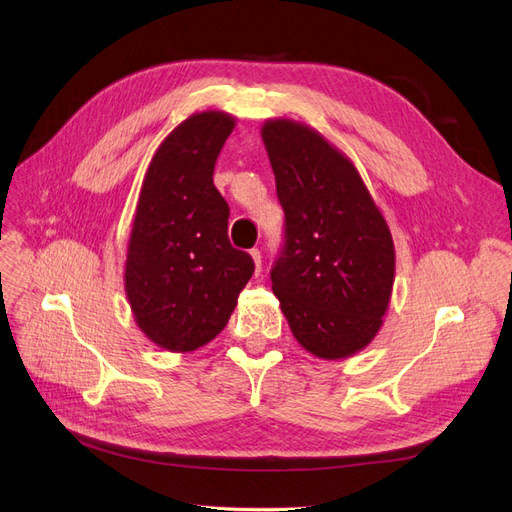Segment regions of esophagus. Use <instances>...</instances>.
Here are the masks:
<instances>
[{
	"label": "esophagus",
	"mask_w": 512,
	"mask_h": 512,
	"mask_svg": "<svg viewBox=\"0 0 512 512\" xmlns=\"http://www.w3.org/2000/svg\"><path fill=\"white\" fill-rule=\"evenodd\" d=\"M251 257H253V261H255V272L259 274V272H261V253H259V249H253V251H251Z\"/></svg>",
	"instance_id": "obj_1"
}]
</instances>
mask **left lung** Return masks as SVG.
Masks as SVG:
<instances>
[{"label":"left lung","mask_w":512,"mask_h":512,"mask_svg":"<svg viewBox=\"0 0 512 512\" xmlns=\"http://www.w3.org/2000/svg\"><path fill=\"white\" fill-rule=\"evenodd\" d=\"M261 139L285 208V249L272 291L297 342L337 361L382 329L394 285V242L356 166L314 128L274 118Z\"/></svg>","instance_id":"obj_1"}]
</instances>
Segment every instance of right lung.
<instances>
[{
	"mask_svg": "<svg viewBox=\"0 0 512 512\" xmlns=\"http://www.w3.org/2000/svg\"><path fill=\"white\" fill-rule=\"evenodd\" d=\"M234 126L225 111L189 116L160 143L141 185L124 289L139 329L168 352L215 339L255 270L227 238L230 206L213 183Z\"/></svg>",
	"mask_w": 512,
	"mask_h": 512,
	"instance_id": "right-lung-1",
	"label": "right lung"
}]
</instances>
